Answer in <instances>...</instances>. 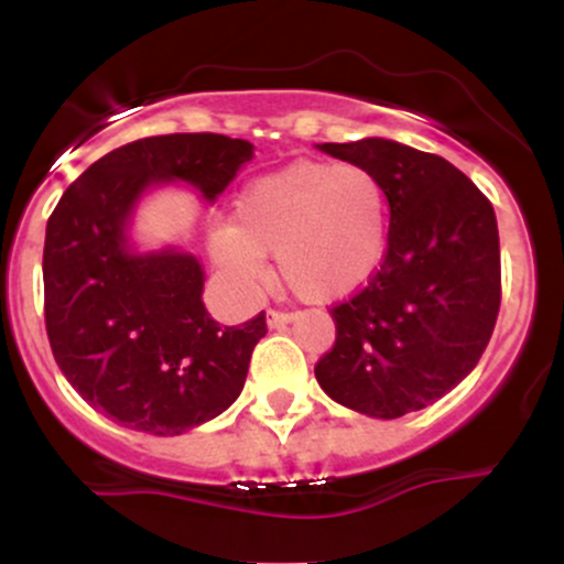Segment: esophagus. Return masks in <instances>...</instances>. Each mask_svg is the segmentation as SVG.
<instances>
[{"instance_id":"34e87169","label":"esophagus","mask_w":564,"mask_h":564,"mask_svg":"<svg viewBox=\"0 0 564 564\" xmlns=\"http://www.w3.org/2000/svg\"><path fill=\"white\" fill-rule=\"evenodd\" d=\"M291 321H294V315H289V313H275V310H270L268 313L270 328H283V326H289Z\"/></svg>"}]
</instances>
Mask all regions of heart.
Listing matches in <instances>:
<instances>
[{
	"label": "heart",
	"instance_id": "obj_1",
	"mask_svg": "<svg viewBox=\"0 0 564 564\" xmlns=\"http://www.w3.org/2000/svg\"><path fill=\"white\" fill-rule=\"evenodd\" d=\"M387 191L360 164L296 161L251 180L230 225L209 232V254L241 296L268 281L264 254L302 300H347L379 273L387 251Z\"/></svg>",
	"mask_w": 564,
	"mask_h": 564
}]
</instances>
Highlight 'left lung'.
<instances>
[{"label": "left lung", "instance_id": "obj_1", "mask_svg": "<svg viewBox=\"0 0 564 564\" xmlns=\"http://www.w3.org/2000/svg\"><path fill=\"white\" fill-rule=\"evenodd\" d=\"M318 151L381 180L387 254L352 300L332 310L336 341L315 366L328 398L371 419L422 411L475 371L501 304L490 200L435 153L364 138Z\"/></svg>", "mask_w": 564, "mask_h": 564}]
</instances>
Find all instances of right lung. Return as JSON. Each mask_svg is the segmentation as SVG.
Here are the masks:
<instances>
[{"instance_id":"right-lung-1","label":"right lung","mask_w":564,"mask_h":564,"mask_svg":"<svg viewBox=\"0 0 564 564\" xmlns=\"http://www.w3.org/2000/svg\"><path fill=\"white\" fill-rule=\"evenodd\" d=\"M254 159L225 134H161L97 159L57 200L44 236V321L68 384L129 430L170 437L236 403L264 313L219 326L204 268L183 246L138 249L134 212L183 183L206 204Z\"/></svg>"}]
</instances>
